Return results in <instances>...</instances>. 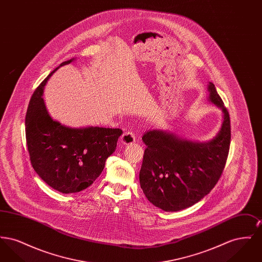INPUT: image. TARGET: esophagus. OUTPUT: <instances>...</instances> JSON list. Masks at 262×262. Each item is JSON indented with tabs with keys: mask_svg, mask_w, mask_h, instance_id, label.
Masks as SVG:
<instances>
[{
	"mask_svg": "<svg viewBox=\"0 0 262 262\" xmlns=\"http://www.w3.org/2000/svg\"><path fill=\"white\" fill-rule=\"evenodd\" d=\"M121 141L124 144H132L136 141V135L133 132H126L121 137Z\"/></svg>",
	"mask_w": 262,
	"mask_h": 262,
	"instance_id": "34e87169",
	"label": "esophagus"
}]
</instances>
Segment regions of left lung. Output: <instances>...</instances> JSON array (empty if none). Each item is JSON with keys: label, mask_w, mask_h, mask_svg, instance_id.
I'll return each mask as SVG.
<instances>
[{"label": "left lung", "mask_w": 262, "mask_h": 262, "mask_svg": "<svg viewBox=\"0 0 262 262\" xmlns=\"http://www.w3.org/2000/svg\"><path fill=\"white\" fill-rule=\"evenodd\" d=\"M209 100L224 113L218 135L207 142H193L162 130H148L139 173L146 199L164 211L187 208L211 191L224 171L231 143L230 115L210 82Z\"/></svg>", "instance_id": "obj_1"}]
</instances>
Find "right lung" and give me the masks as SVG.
I'll use <instances>...</instances> for the list:
<instances>
[{
  "label": "right lung",
  "instance_id": "obj_1",
  "mask_svg": "<svg viewBox=\"0 0 262 262\" xmlns=\"http://www.w3.org/2000/svg\"><path fill=\"white\" fill-rule=\"evenodd\" d=\"M73 61L62 62L60 67ZM60 67L35 89L25 116V136L30 162L38 176L54 189L73 193L85 189L99 177L123 130L72 128L51 119L42 95L47 80Z\"/></svg>",
  "mask_w": 262,
  "mask_h": 262
}]
</instances>
